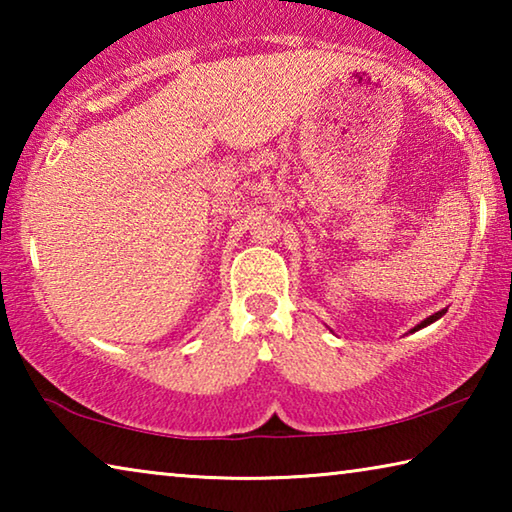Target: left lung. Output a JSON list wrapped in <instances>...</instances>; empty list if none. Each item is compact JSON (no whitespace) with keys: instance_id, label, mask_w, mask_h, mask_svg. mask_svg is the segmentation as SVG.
<instances>
[{"instance_id":"left-lung-1","label":"left lung","mask_w":512,"mask_h":512,"mask_svg":"<svg viewBox=\"0 0 512 512\" xmlns=\"http://www.w3.org/2000/svg\"><path fill=\"white\" fill-rule=\"evenodd\" d=\"M445 314V309L443 311H438V314H433V316H429L427 320H422V323L418 325V327H415V329H420V327H427V325H431L433 323V320H438L440 316H443ZM415 329H413V332H415Z\"/></svg>"}]
</instances>
